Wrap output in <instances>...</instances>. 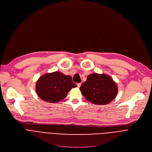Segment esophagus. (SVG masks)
I'll list each match as a JSON object with an SVG mask.
<instances>
[{
  "mask_svg": "<svg viewBox=\"0 0 152 152\" xmlns=\"http://www.w3.org/2000/svg\"><path fill=\"white\" fill-rule=\"evenodd\" d=\"M81 83H78V84H77V86H78V88H80V86H81Z\"/></svg>",
  "mask_w": 152,
  "mask_h": 152,
  "instance_id": "esophagus-1",
  "label": "esophagus"
}]
</instances>
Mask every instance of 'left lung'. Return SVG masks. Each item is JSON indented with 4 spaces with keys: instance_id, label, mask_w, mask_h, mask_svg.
Masks as SVG:
<instances>
[{
    "instance_id": "obj_1",
    "label": "left lung",
    "mask_w": 152,
    "mask_h": 152,
    "mask_svg": "<svg viewBox=\"0 0 152 152\" xmlns=\"http://www.w3.org/2000/svg\"><path fill=\"white\" fill-rule=\"evenodd\" d=\"M80 90L88 101L97 105L109 103L118 93L116 83L110 76L104 74L88 75Z\"/></svg>"
}]
</instances>
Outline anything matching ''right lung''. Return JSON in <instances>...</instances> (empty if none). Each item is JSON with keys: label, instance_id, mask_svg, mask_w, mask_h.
<instances>
[{"label": "right lung", "instance_id": "add662e5", "mask_svg": "<svg viewBox=\"0 0 152 152\" xmlns=\"http://www.w3.org/2000/svg\"><path fill=\"white\" fill-rule=\"evenodd\" d=\"M77 86L71 76L56 71L42 75L36 82V90L41 99L53 103L64 99Z\"/></svg>", "mask_w": 152, "mask_h": 152}]
</instances>
